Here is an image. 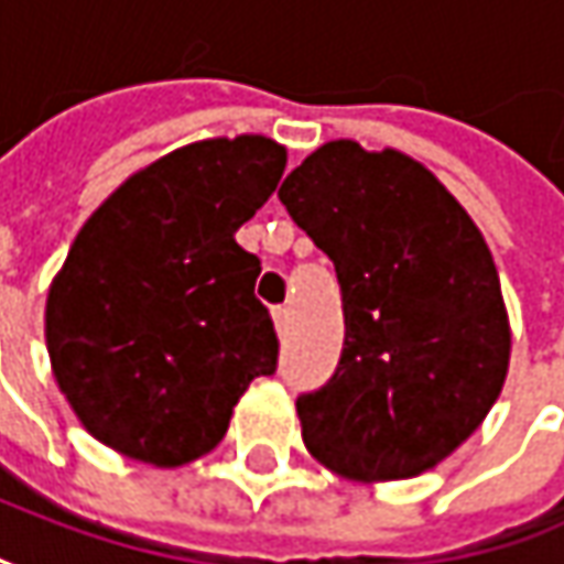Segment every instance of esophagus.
Masks as SVG:
<instances>
[{
    "instance_id": "esophagus-1",
    "label": "esophagus",
    "mask_w": 564,
    "mask_h": 564,
    "mask_svg": "<svg viewBox=\"0 0 564 564\" xmlns=\"http://www.w3.org/2000/svg\"><path fill=\"white\" fill-rule=\"evenodd\" d=\"M272 324H275V333H279V336H285L289 326H292V311H289V307H275V311H272Z\"/></svg>"
}]
</instances>
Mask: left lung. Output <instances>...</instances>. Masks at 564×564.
I'll use <instances>...</instances> for the list:
<instances>
[{
    "label": "left lung",
    "mask_w": 564,
    "mask_h": 564,
    "mask_svg": "<svg viewBox=\"0 0 564 564\" xmlns=\"http://www.w3.org/2000/svg\"><path fill=\"white\" fill-rule=\"evenodd\" d=\"M279 199L333 260L346 314L336 375L297 397L304 447L352 482L435 469L482 425L511 361L482 231L425 164L352 139L311 152Z\"/></svg>",
    "instance_id": "1"
}]
</instances>
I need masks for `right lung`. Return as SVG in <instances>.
<instances>
[{
    "mask_svg": "<svg viewBox=\"0 0 564 564\" xmlns=\"http://www.w3.org/2000/svg\"><path fill=\"white\" fill-rule=\"evenodd\" d=\"M285 161L253 132L189 142L127 177L75 235L43 336L59 393L100 444L161 469L193 464L250 380L275 371L260 260L235 231Z\"/></svg>",
    "mask_w": 564,
    "mask_h": 564,
    "instance_id": "obj_1",
    "label": "right lung"
}]
</instances>
